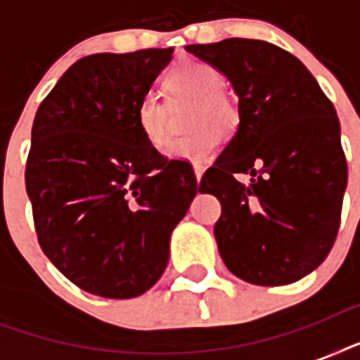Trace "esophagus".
Masks as SVG:
<instances>
[{
	"instance_id": "1",
	"label": "esophagus",
	"mask_w": 360,
	"mask_h": 360,
	"mask_svg": "<svg viewBox=\"0 0 360 360\" xmlns=\"http://www.w3.org/2000/svg\"><path fill=\"white\" fill-rule=\"evenodd\" d=\"M205 168H207L205 164H194V175H196V181L202 179V175H203V172H205Z\"/></svg>"
}]
</instances>
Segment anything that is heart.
Here are the masks:
<instances>
[{
	"instance_id": "obj_1",
	"label": "heart",
	"mask_w": 360,
	"mask_h": 360,
	"mask_svg": "<svg viewBox=\"0 0 360 360\" xmlns=\"http://www.w3.org/2000/svg\"><path fill=\"white\" fill-rule=\"evenodd\" d=\"M164 84L172 95H191L198 103L192 115V127H198V130L175 141L169 149V158L179 162H205L222 146L220 127L230 129L237 121L236 104L220 89L224 76L213 63L185 58L168 70ZM136 124L141 138L153 149L164 151L169 146L168 112L157 95L149 93L140 98L136 106Z\"/></svg>"
}]
</instances>
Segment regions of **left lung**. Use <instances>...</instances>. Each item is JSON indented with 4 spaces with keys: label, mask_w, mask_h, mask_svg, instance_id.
<instances>
[{
    "label": "left lung",
    "mask_w": 360,
    "mask_h": 360,
    "mask_svg": "<svg viewBox=\"0 0 360 360\" xmlns=\"http://www.w3.org/2000/svg\"><path fill=\"white\" fill-rule=\"evenodd\" d=\"M186 52L213 63L239 98V124L205 172L219 198L226 267L256 285L291 284L329 256L347 186L336 110L304 65L271 42L226 39ZM250 173V186L235 179Z\"/></svg>",
    "instance_id": "1"
}]
</instances>
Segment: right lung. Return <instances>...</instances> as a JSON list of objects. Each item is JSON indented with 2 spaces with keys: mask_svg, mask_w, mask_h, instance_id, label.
Wrapping results in <instances>:
<instances>
[{
  "mask_svg": "<svg viewBox=\"0 0 360 360\" xmlns=\"http://www.w3.org/2000/svg\"><path fill=\"white\" fill-rule=\"evenodd\" d=\"M172 52L78 59L37 110L25 191L39 245L93 295L132 299L157 284L172 231L200 191L191 164L164 158L136 124Z\"/></svg>",
  "mask_w": 360,
  "mask_h": 360,
  "instance_id": "obj_1",
  "label": "right lung"
}]
</instances>
